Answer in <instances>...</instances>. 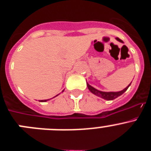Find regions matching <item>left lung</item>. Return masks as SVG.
Returning a JSON list of instances; mask_svg holds the SVG:
<instances>
[{"label": "left lung", "instance_id": "obj_1", "mask_svg": "<svg viewBox=\"0 0 151 151\" xmlns=\"http://www.w3.org/2000/svg\"><path fill=\"white\" fill-rule=\"evenodd\" d=\"M116 39L117 40V41H120V42H123V41H122L121 39H119V38H116ZM132 83V82H131ZM131 83L129 84V85H128L127 87L125 88H124L123 90L120 91H117V92H105V91H101L99 90H97L96 88H94V87H92L91 85H89L88 83L87 82V86L88 88L89 91H90L91 93H93L94 94H95V95L98 96V97H101V98H103V99H105V100H107V101H112V100H114L116 99V97H119L120 95H122V94H123L124 92L126 91V90L128 89V88L130 86Z\"/></svg>", "mask_w": 151, "mask_h": 151}]
</instances>
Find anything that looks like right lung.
I'll return each mask as SVG.
<instances>
[{"mask_svg": "<svg viewBox=\"0 0 151 151\" xmlns=\"http://www.w3.org/2000/svg\"><path fill=\"white\" fill-rule=\"evenodd\" d=\"M57 95H58V94H57ZM57 96H55V97H57ZM47 101V100H41V101H40V102H45V101Z\"/></svg>", "mask_w": 151, "mask_h": 151, "instance_id": "right-lung-1", "label": "right lung"}]
</instances>
